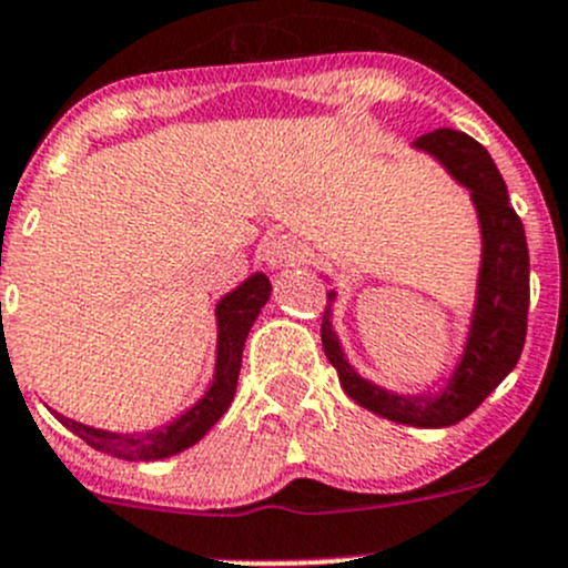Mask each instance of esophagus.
<instances>
[{
  "instance_id": "1",
  "label": "esophagus",
  "mask_w": 568,
  "mask_h": 568,
  "mask_svg": "<svg viewBox=\"0 0 568 568\" xmlns=\"http://www.w3.org/2000/svg\"><path fill=\"white\" fill-rule=\"evenodd\" d=\"M302 257H305V250H302V244L294 242L291 236L272 239V242L263 247V261H266L268 268L291 266V263L302 261Z\"/></svg>"
}]
</instances>
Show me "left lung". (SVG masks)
<instances>
[{
    "label": "left lung",
    "instance_id": "obj_1",
    "mask_svg": "<svg viewBox=\"0 0 568 568\" xmlns=\"http://www.w3.org/2000/svg\"><path fill=\"white\" fill-rule=\"evenodd\" d=\"M417 151L437 159L448 175L469 189L480 225V272L475 291L473 321L456 371L439 393L398 395L363 379L343 357L341 341L332 329V302L321 321V346L337 371L341 387L363 409L393 423L417 428H445L478 409L514 371L525 346L530 305V257L525 227L508 203V189L489 151L464 131L437 129L415 140Z\"/></svg>",
    "mask_w": 568,
    "mask_h": 568
}]
</instances>
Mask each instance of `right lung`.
<instances>
[{
  "label": "right lung",
  "instance_id": "right-lung-1",
  "mask_svg": "<svg viewBox=\"0 0 568 568\" xmlns=\"http://www.w3.org/2000/svg\"><path fill=\"white\" fill-rule=\"evenodd\" d=\"M268 296H272V283L263 272H255L239 288L222 296L220 305H216V365L211 387L197 404L189 406L181 417H175L164 428L142 434H114L104 432V428L84 426V423L57 415V412L54 417L68 432L84 439L90 448L125 462H156L192 448L231 406L239 385V371H242L244 343H247L252 324H255L257 313L266 305Z\"/></svg>",
  "mask_w": 568,
  "mask_h": 568
}]
</instances>
